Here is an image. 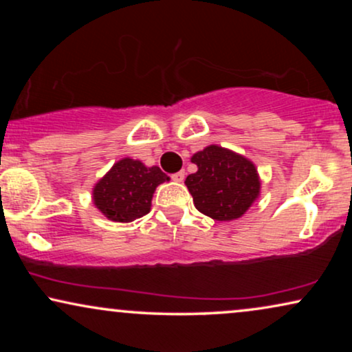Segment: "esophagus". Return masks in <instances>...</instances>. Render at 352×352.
Returning <instances> with one entry per match:
<instances>
[{"instance_id": "34e87169", "label": "esophagus", "mask_w": 352, "mask_h": 352, "mask_svg": "<svg viewBox=\"0 0 352 352\" xmlns=\"http://www.w3.org/2000/svg\"><path fill=\"white\" fill-rule=\"evenodd\" d=\"M184 175H186L184 171H177V173H175V175L171 176V179L175 181V182H182V181H184Z\"/></svg>"}]
</instances>
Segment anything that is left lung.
<instances>
[{
    "label": "left lung",
    "instance_id": "left-lung-1",
    "mask_svg": "<svg viewBox=\"0 0 352 352\" xmlns=\"http://www.w3.org/2000/svg\"><path fill=\"white\" fill-rule=\"evenodd\" d=\"M190 162L197 171L186 177L184 184L200 213L214 221H234L258 200L261 179L250 158L211 144L194 153Z\"/></svg>",
    "mask_w": 352,
    "mask_h": 352
}]
</instances>
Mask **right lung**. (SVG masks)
<instances>
[{
    "label": "right lung",
    "instance_id": "obj_1",
    "mask_svg": "<svg viewBox=\"0 0 352 352\" xmlns=\"http://www.w3.org/2000/svg\"><path fill=\"white\" fill-rule=\"evenodd\" d=\"M170 181L158 166L124 157L96 182L93 204L105 218L115 223H131L151 211L153 192Z\"/></svg>",
    "mask_w": 352,
    "mask_h": 352
}]
</instances>
